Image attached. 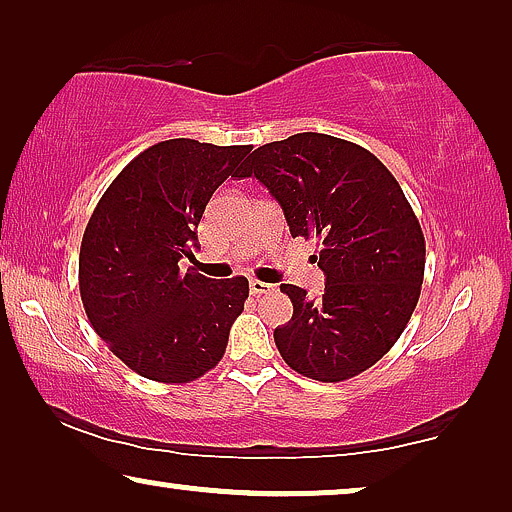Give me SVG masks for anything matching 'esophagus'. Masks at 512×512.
Returning a JSON list of instances; mask_svg holds the SVG:
<instances>
[{"label": "esophagus", "instance_id": "34e87169", "mask_svg": "<svg viewBox=\"0 0 512 512\" xmlns=\"http://www.w3.org/2000/svg\"><path fill=\"white\" fill-rule=\"evenodd\" d=\"M249 291L254 293V296H263V293L275 291V286L265 284V282H261V279H251V282H249Z\"/></svg>", "mask_w": 512, "mask_h": 512}]
</instances>
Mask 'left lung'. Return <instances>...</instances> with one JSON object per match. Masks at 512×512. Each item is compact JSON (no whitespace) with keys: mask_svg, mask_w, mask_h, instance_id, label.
Wrapping results in <instances>:
<instances>
[{"mask_svg":"<svg viewBox=\"0 0 512 512\" xmlns=\"http://www.w3.org/2000/svg\"><path fill=\"white\" fill-rule=\"evenodd\" d=\"M235 177H256L293 237H317L321 298L282 284L293 317L275 345L296 373L342 382L394 347L424 282V233L387 167L363 146L298 132L258 146Z\"/></svg>","mask_w":512,"mask_h":512,"instance_id":"obj_1","label":"left lung"}]
</instances>
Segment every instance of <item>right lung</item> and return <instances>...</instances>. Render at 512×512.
I'll list each match as a JSON object with an SVG mask.
<instances>
[{
    "instance_id": "add662e5",
    "label": "right lung",
    "mask_w": 512,
    "mask_h": 512,
    "mask_svg": "<svg viewBox=\"0 0 512 512\" xmlns=\"http://www.w3.org/2000/svg\"><path fill=\"white\" fill-rule=\"evenodd\" d=\"M249 146L167 139L123 167L83 233L79 286L95 333L130 370L184 384L221 361L249 298L247 277L179 270L198 249L209 198Z\"/></svg>"
}]
</instances>
